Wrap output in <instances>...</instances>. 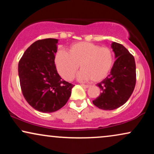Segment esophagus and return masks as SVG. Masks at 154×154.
I'll return each mask as SVG.
<instances>
[{
	"label": "esophagus",
	"instance_id": "esophagus-1",
	"mask_svg": "<svg viewBox=\"0 0 154 154\" xmlns=\"http://www.w3.org/2000/svg\"><path fill=\"white\" fill-rule=\"evenodd\" d=\"M81 86H82V88H88L90 87V85H83V84L81 85Z\"/></svg>",
	"mask_w": 154,
	"mask_h": 154
}]
</instances>
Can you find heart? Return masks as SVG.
<instances>
[{
    "label": "heart",
    "instance_id": "1",
    "mask_svg": "<svg viewBox=\"0 0 154 154\" xmlns=\"http://www.w3.org/2000/svg\"><path fill=\"white\" fill-rule=\"evenodd\" d=\"M114 61V54L110 48L100 47L88 42L72 44L68 48V54L59 51L55 56L58 72L68 81L75 77L79 65L82 71L77 76L79 79L99 82L109 75Z\"/></svg>",
    "mask_w": 154,
    "mask_h": 154
}]
</instances>
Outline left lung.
I'll use <instances>...</instances> for the list:
<instances>
[{"label": "left lung", "mask_w": 154, "mask_h": 154, "mask_svg": "<svg viewBox=\"0 0 154 154\" xmlns=\"http://www.w3.org/2000/svg\"><path fill=\"white\" fill-rule=\"evenodd\" d=\"M111 46L116 59L110 75L97 84L101 93L93 100L95 106L103 110H114L126 103L136 83L134 56L122 44L113 42Z\"/></svg>", "instance_id": "left-lung-1"}]
</instances>
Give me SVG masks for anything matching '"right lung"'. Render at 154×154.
I'll list each match as a JSON object with an SVG mask.
<instances>
[{
    "label": "right lung",
    "mask_w": 154,
    "mask_h": 154,
    "mask_svg": "<svg viewBox=\"0 0 154 154\" xmlns=\"http://www.w3.org/2000/svg\"><path fill=\"white\" fill-rule=\"evenodd\" d=\"M59 40L47 38L35 41L19 62L18 72L22 94L35 110L51 113L68 101L74 85L61 79L55 65Z\"/></svg>",
    "instance_id": "1"
}]
</instances>
